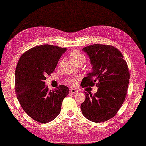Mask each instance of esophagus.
I'll use <instances>...</instances> for the list:
<instances>
[{"mask_svg": "<svg viewBox=\"0 0 146 146\" xmlns=\"http://www.w3.org/2000/svg\"><path fill=\"white\" fill-rule=\"evenodd\" d=\"M78 92V90H76V89H70V94H77V93Z\"/></svg>", "mask_w": 146, "mask_h": 146, "instance_id": "1", "label": "esophagus"}]
</instances>
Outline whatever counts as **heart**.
<instances>
[{"mask_svg":"<svg viewBox=\"0 0 146 146\" xmlns=\"http://www.w3.org/2000/svg\"><path fill=\"white\" fill-rule=\"evenodd\" d=\"M69 56L71 58V60L76 65L80 64H83L86 61V57L82 52H80L77 50L71 51L70 53ZM68 82L71 83V84H74L75 83V81L74 80H68Z\"/></svg>","mask_w":146,"mask_h":146,"instance_id":"b5f03b06","label":"heart"}]
</instances>
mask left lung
<instances>
[{"label": "left lung", "instance_id": "8db88e82", "mask_svg": "<svg viewBox=\"0 0 146 146\" xmlns=\"http://www.w3.org/2000/svg\"><path fill=\"white\" fill-rule=\"evenodd\" d=\"M88 55L92 71L83 78V88L95 85V94H85L81 105L83 115L94 122L109 120L122 106L127 95L130 74L122 53L112 46L92 44L83 48Z\"/></svg>", "mask_w": 146, "mask_h": 146}]
</instances>
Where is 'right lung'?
<instances>
[{
	"instance_id": "right-lung-1",
	"label": "right lung",
	"mask_w": 146,
	"mask_h": 146,
	"mask_svg": "<svg viewBox=\"0 0 146 146\" xmlns=\"http://www.w3.org/2000/svg\"><path fill=\"white\" fill-rule=\"evenodd\" d=\"M66 48L49 44L35 46L19 60L15 73V92L22 108L33 120L47 123L60 113L63 99L70 92L64 85L49 90L46 75L54 71Z\"/></svg>"
}]
</instances>
